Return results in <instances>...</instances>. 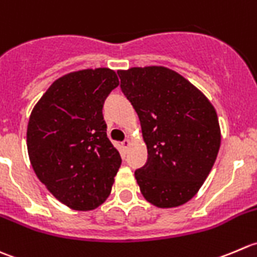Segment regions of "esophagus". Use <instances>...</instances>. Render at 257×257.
<instances>
[{
  "mask_svg": "<svg viewBox=\"0 0 257 257\" xmlns=\"http://www.w3.org/2000/svg\"><path fill=\"white\" fill-rule=\"evenodd\" d=\"M121 145H122V147H123V149H125V150H127L128 147L131 146V141H130L128 139H126L125 141H122V144H121Z\"/></svg>",
  "mask_w": 257,
  "mask_h": 257,
  "instance_id": "esophagus-1",
  "label": "esophagus"
}]
</instances>
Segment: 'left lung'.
I'll list each match as a JSON object with an SVG mask.
<instances>
[{
	"label": "left lung",
	"mask_w": 257,
	"mask_h": 257,
	"mask_svg": "<svg viewBox=\"0 0 257 257\" xmlns=\"http://www.w3.org/2000/svg\"><path fill=\"white\" fill-rule=\"evenodd\" d=\"M117 73L147 147V162L135 171L141 194L161 209L186 204L217 157L221 130L215 107L196 86L164 66Z\"/></svg>",
	"instance_id": "obj_1"
}]
</instances>
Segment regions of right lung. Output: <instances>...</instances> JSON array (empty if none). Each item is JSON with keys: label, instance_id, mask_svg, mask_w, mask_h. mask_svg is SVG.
Here are the masks:
<instances>
[{"label": "right lung", "instance_id": "right-lung-1", "mask_svg": "<svg viewBox=\"0 0 257 257\" xmlns=\"http://www.w3.org/2000/svg\"><path fill=\"white\" fill-rule=\"evenodd\" d=\"M118 83L115 71L106 67L70 72L47 88L30 116L27 151L35 174L72 210L103 204L121 166L102 115Z\"/></svg>", "mask_w": 257, "mask_h": 257}]
</instances>
